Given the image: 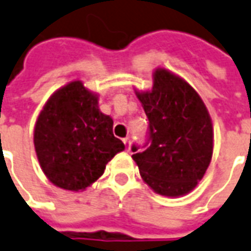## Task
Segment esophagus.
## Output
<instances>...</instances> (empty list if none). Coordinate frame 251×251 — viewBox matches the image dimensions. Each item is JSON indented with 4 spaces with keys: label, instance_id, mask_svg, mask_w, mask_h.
<instances>
[{
    "label": "esophagus",
    "instance_id": "1",
    "mask_svg": "<svg viewBox=\"0 0 251 251\" xmlns=\"http://www.w3.org/2000/svg\"><path fill=\"white\" fill-rule=\"evenodd\" d=\"M123 143H124V146H126V150L129 151V148H131V140H129V137L123 139Z\"/></svg>",
    "mask_w": 251,
    "mask_h": 251
}]
</instances>
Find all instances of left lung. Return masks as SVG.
Here are the masks:
<instances>
[{
  "instance_id": "8db88e82",
  "label": "left lung",
  "mask_w": 251,
  "mask_h": 251,
  "mask_svg": "<svg viewBox=\"0 0 251 251\" xmlns=\"http://www.w3.org/2000/svg\"><path fill=\"white\" fill-rule=\"evenodd\" d=\"M135 92L150 120L151 144L143 152L132 147L143 181L165 197L188 195L213 156V124L204 100L185 79L163 67L154 69L151 90Z\"/></svg>"
}]
</instances>
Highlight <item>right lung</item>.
Listing matches in <instances>:
<instances>
[{
    "label": "right lung",
    "instance_id": "obj_1",
    "mask_svg": "<svg viewBox=\"0 0 251 251\" xmlns=\"http://www.w3.org/2000/svg\"><path fill=\"white\" fill-rule=\"evenodd\" d=\"M98 100V94L73 80L52 92L37 118V159L49 181L61 189L84 190L124 151L112 132L114 120L99 110Z\"/></svg>",
    "mask_w": 251,
    "mask_h": 251
}]
</instances>
